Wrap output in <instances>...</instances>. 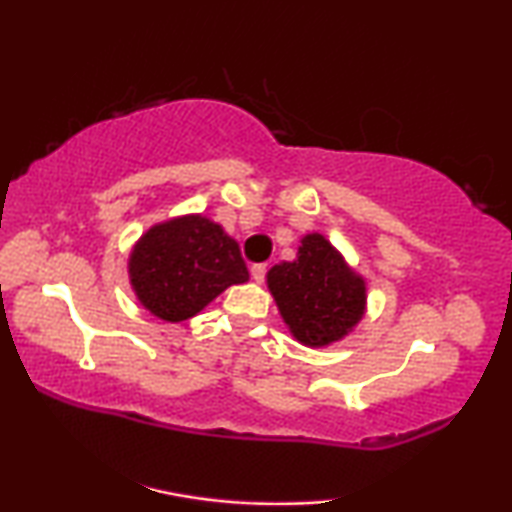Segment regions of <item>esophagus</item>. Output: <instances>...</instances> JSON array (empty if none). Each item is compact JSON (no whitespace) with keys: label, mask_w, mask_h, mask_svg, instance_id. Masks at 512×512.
I'll list each match as a JSON object with an SVG mask.
<instances>
[{"label":"esophagus","mask_w":512,"mask_h":512,"mask_svg":"<svg viewBox=\"0 0 512 512\" xmlns=\"http://www.w3.org/2000/svg\"><path fill=\"white\" fill-rule=\"evenodd\" d=\"M265 272H268V265H265V263H256V265H251V277H254L256 282H263V279H265Z\"/></svg>","instance_id":"obj_1"}]
</instances>
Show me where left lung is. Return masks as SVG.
Listing matches in <instances>:
<instances>
[{
  "label": "left lung",
  "instance_id": "8db88e82",
  "mask_svg": "<svg viewBox=\"0 0 512 512\" xmlns=\"http://www.w3.org/2000/svg\"><path fill=\"white\" fill-rule=\"evenodd\" d=\"M268 289L293 338L326 347L345 338L366 310V282L324 235L300 240L298 256L268 272Z\"/></svg>",
  "mask_w": 512,
  "mask_h": 512
}]
</instances>
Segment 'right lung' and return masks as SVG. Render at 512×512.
<instances>
[{
    "instance_id": "obj_1",
    "label": "right lung",
    "mask_w": 512,
    "mask_h": 512,
    "mask_svg": "<svg viewBox=\"0 0 512 512\" xmlns=\"http://www.w3.org/2000/svg\"><path fill=\"white\" fill-rule=\"evenodd\" d=\"M139 303L163 321H184L233 284L249 279L240 244L200 214L158 223L128 263Z\"/></svg>"
}]
</instances>
